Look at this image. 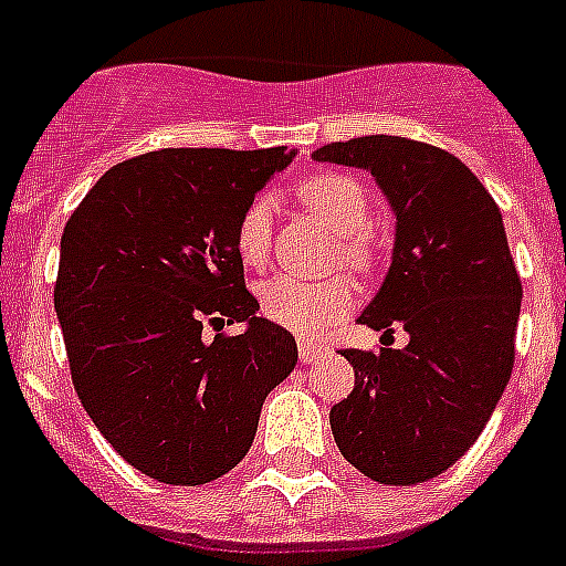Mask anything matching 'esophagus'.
<instances>
[{"label":"esophagus","mask_w":566,"mask_h":566,"mask_svg":"<svg viewBox=\"0 0 566 566\" xmlns=\"http://www.w3.org/2000/svg\"><path fill=\"white\" fill-rule=\"evenodd\" d=\"M297 352H300V363H317V359H323L328 354L326 345L314 343V339H300L297 343Z\"/></svg>","instance_id":"obj_1"}]
</instances>
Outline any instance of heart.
I'll return each mask as SVG.
<instances>
[{
  "label": "heart",
  "instance_id": "heart-1",
  "mask_svg": "<svg viewBox=\"0 0 566 566\" xmlns=\"http://www.w3.org/2000/svg\"><path fill=\"white\" fill-rule=\"evenodd\" d=\"M300 203L339 234V258L359 272H368L377 260L371 221V198L357 178L345 172H317L297 184ZM274 207L269 195H258L240 212L234 227V249L243 266H266L272 254ZM260 312L274 326L300 337H314L352 312L357 303V283L348 274L306 280L292 274L269 277L258 289Z\"/></svg>",
  "mask_w": 566,
  "mask_h": 566
}]
</instances>
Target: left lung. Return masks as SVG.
Returning <instances> with one entry per match:
<instances>
[{"label": "left lung", "mask_w": 566, "mask_h": 566, "mask_svg": "<svg viewBox=\"0 0 566 566\" xmlns=\"http://www.w3.org/2000/svg\"><path fill=\"white\" fill-rule=\"evenodd\" d=\"M377 178L397 212L394 260L359 323L405 348H343L354 391L332 408L339 453L379 484H417L457 464L484 431L516 363L522 280L502 212L457 155L399 135L314 149Z\"/></svg>", "instance_id": "left-lung-1"}]
</instances>
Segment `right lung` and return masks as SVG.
I'll return each instance as SVG.
<instances>
[{"instance_id": "right-lung-1", "label": "right lung", "mask_w": 566, "mask_h": 566, "mask_svg": "<svg viewBox=\"0 0 566 566\" xmlns=\"http://www.w3.org/2000/svg\"><path fill=\"white\" fill-rule=\"evenodd\" d=\"M289 161L286 147L135 155L64 227L53 303L73 388L115 453L155 482L229 473L297 365L292 334L254 314L234 249L240 212ZM207 322L248 332L207 340Z\"/></svg>"}]
</instances>
